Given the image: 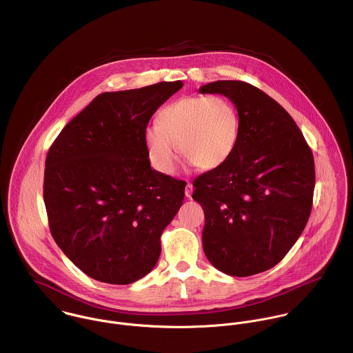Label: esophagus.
I'll return each instance as SVG.
<instances>
[{
    "label": "esophagus",
    "instance_id": "esophagus-1",
    "mask_svg": "<svg viewBox=\"0 0 353 353\" xmlns=\"http://www.w3.org/2000/svg\"><path fill=\"white\" fill-rule=\"evenodd\" d=\"M185 194H186L188 199L192 197V194H193V185H192V183H188V185H186V188H185Z\"/></svg>",
    "mask_w": 353,
    "mask_h": 353
}]
</instances>
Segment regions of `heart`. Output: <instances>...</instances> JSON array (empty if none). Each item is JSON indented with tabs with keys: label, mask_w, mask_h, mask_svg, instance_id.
<instances>
[{
	"label": "heart",
	"mask_w": 353,
	"mask_h": 353,
	"mask_svg": "<svg viewBox=\"0 0 353 353\" xmlns=\"http://www.w3.org/2000/svg\"><path fill=\"white\" fill-rule=\"evenodd\" d=\"M238 139V110L221 97H188L172 101L144 132L152 165L165 175L175 170L178 147L190 164L210 170L231 157Z\"/></svg>",
	"instance_id": "b5f03b06"
}]
</instances>
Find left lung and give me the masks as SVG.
<instances>
[{
	"instance_id": "8db88e82",
	"label": "left lung",
	"mask_w": 353,
	"mask_h": 353,
	"mask_svg": "<svg viewBox=\"0 0 353 353\" xmlns=\"http://www.w3.org/2000/svg\"><path fill=\"white\" fill-rule=\"evenodd\" d=\"M201 94H220L239 115L231 157L194 179L203 209L202 248L220 272L248 277L277 265L311 213L314 157L292 117L252 84L220 80Z\"/></svg>"
}]
</instances>
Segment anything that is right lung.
<instances>
[{"label": "right lung", "instance_id": "add662e5", "mask_svg": "<svg viewBox=\"0 0 353 353\" xmlns=\"http://www.w3.org/2000/svg\"><path fill=\"white\" fill-rule=\"evenodd\" d=\"M182 87L161 81L103 92L49 150L43 199L51 235L98 281L134 283L160 256L161 232L178 213L186 183L152 170L144 132L154 111Z\"/></svg>", "mask_w": 353, "mask_h": 353}]
</instances>
